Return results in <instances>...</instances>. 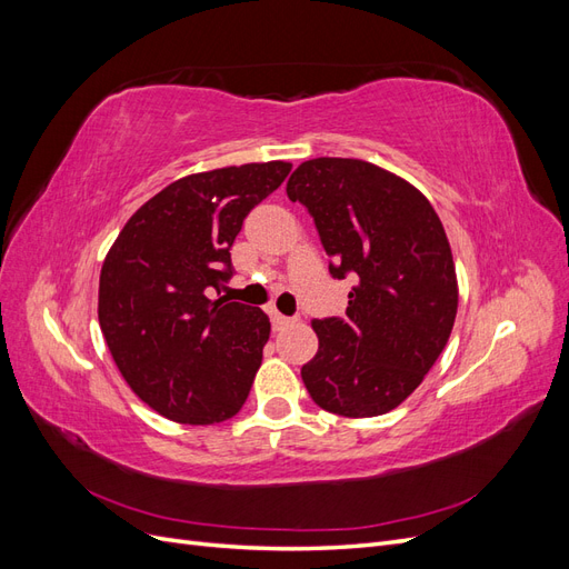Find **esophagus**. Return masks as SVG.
<instances>
[{
	"label": "esophagus",
	"mask_w": 569,
	"mask_h": 569,
	"mask_svg": "<svg viewBox=\"0 0 569 569\" xmlns=\"http://www.w3.org/2000/svg\"><path fill=\"white\" fill-rule=\"evenodd\" d=\"M270 320H272V327H274V330H284L287 325L295 322V318H287V316L278 313V311H270Z\"/></svg>",
	"instance_id": "obj_1"
}]
</instances>
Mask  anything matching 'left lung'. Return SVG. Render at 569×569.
<instances>
[{
	"label": "left lung",
	"instance_id": "1",
	"mask_svg": "<svg viewBox=\"0 0 569 569\" xmlns=\"http://www.w3.org/2000/svg\"><path fill=\"white\" fill-rule=\"evenodd\" d=\"M287 197L313 216L332 278H356L347 316L313 320L318 353L301 380L335 416H385L420 387L453 330L458 280L441 220L420 189L360 159L303 161Z\"/></svg>",
	"mask_w": 569,
	"mask_h": 569
}]
</instances>
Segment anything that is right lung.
I'll return each mask as SVG.
<instances>
[{"instance_id": "right-lung-1", "label": "right lung", "mask_w": 569, "mask_h": 569, "mask_svg": "<svg viewBox=\"0 0 569 569\" xmlns=\"http://www.w3.org/2000/svg\"><path fill=\"white\" fill-rule=\"evenodd\" d=\"M291 163H244L170 182L116 237L99 274V325L130 389L180 425L237 416L261 368V308L209 299L230 280V249Z\"/></svg>"}]
</instances>
